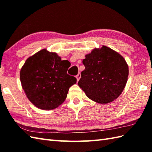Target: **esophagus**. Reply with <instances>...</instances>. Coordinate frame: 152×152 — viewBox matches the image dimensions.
Masks as SVG:
<instances>
[{
	"label": "esophagus",
	"instance_id": "esophagus-1",
	"mask_svg": "<svg viewBox=\"0 0 152 152\" xmlns=\"http://www.w3.org/2000/svg\"><path fill=\"white\" fill-rule=\"evenodd\" d=\"M76 77V79H77V82H78L79 80L80 79V78H81V74L79 73V74H77V76Z\"/></svg>",
	"mask_w": 152,
	"mask_h": 152
}]
</instances>
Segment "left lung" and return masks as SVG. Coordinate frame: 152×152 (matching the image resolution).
<instances>
[{"instance_id": "left-lung-1", "label": "left lung", "mask_w": 152, "mask_h": 152, "mask_svg": "<svg viewBox=\"0 0 152 152\" xmlns=\"http://www.w3.org/2000/svg\"><path fill=\"white\" fill-rule=\"evenodd\" d=\"M82 63L85 70L78 84L88 98L105 104L121 94L127 82L129 67L117 51L102 46L86 55Z\"/></svg>"}]
</instances>
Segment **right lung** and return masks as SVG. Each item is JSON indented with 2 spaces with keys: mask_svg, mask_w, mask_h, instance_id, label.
Segmentation results:
<instances>
[{
  "mask_svg": "<svg viewBox=\"0 0 152 152\" xmlns=\"http://www.w3.org/2000/svg\"><path fill=\"white\" fill-rule=\"evenodd\" d=\"M69 61L43 49L29 57L20 70V81L28 99L37 108L50 110L66 99L75 77L67 74Z\"/></svg>",
  "mask_w": 152,
  "mask_h": 152,
  "instance_id": "1",
  "label": "right lung"
}]
</instances>
